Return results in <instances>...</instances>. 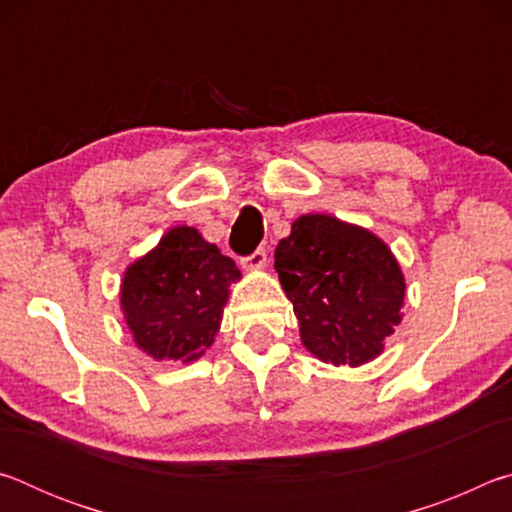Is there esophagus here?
<instances>
[{
  "instance_id": "obj_1",
  "label": "esophagus",
  "mask_w": 512,
  "mask_h": 512,
  "mask_svg": "<svg viewBox=\"0 0 512 512\" xmlns=\"http://www.w3.org/2000/svg\"><path fill=\"white\" fill-rule=\"evenodd\" d=\"M241 266L248 268V271L264 268L266 266V248H257L255 253H250L248 257H241Z\"/></svg>"
}]
</instances>
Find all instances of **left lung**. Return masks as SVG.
<instances>
[{
    "label": "left lung",
    "instance_id": "1",
    "mask_svg": "<svg viewBox=\"0 0 512 512\" xmlns=\"http://www.w3.org/2000/svg\"><path fill=\"white\" fill-rule=\"evenodd\" d=\"M275 271L318 359L361 366L400 323L404 277L386 244L334 216L307 214L275 248Z\"/></svg>",
    "mask_w": 512,
    "mask_h": 512
}]
</instances>
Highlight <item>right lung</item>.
<instances>
[{"instance_id":"right-lung-1","label":"right lung","mask_w":512,"mask_h":512,"mask_svg":"<svg viewBox=\"0 0 512 512\" xmlns=\"http://www.w3.org/2000/svg\"><path fill=\"white\" fill-rule=\"evenodd\" d=\"M239 268L219 248L180 225L128 268L121 309L135 343L158 361H194L219 332L228 284Z\"/></svg>"}]
</instances>
